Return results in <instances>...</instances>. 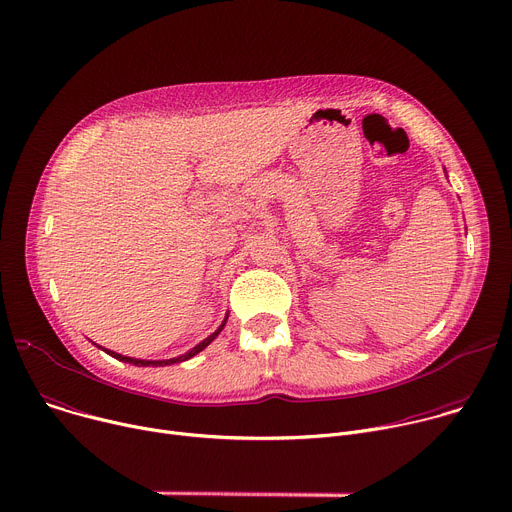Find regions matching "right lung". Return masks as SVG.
I'll list each match as a JSON object with an SVG mask.
<instances>
[{"instance_id": "obj_1", "label": "right lung", "mask_w": 512, "mask_h": 512, "mask_svg": "<svg viewBox=\"0 0 512 512\" xmlns=\"http://www.w3.org/2000/svg\"><path fill=\"white\" fill-rule=\"evenodd\" d=\"M229 318V316H227ZM227 318H225V322L218 326V330H214L208 338H204L200 344H196L192 350H188L186 354H182V356H178V358H168V360H137V358H129V356H123V354H117V352H113V350H107V348H103L107 354H111L113 358H117V360H123V362H129V364H137V367H166V364H174V362H182V360H188V358H192V356H196L200 350H204L218 334H221V330L225 328V324H227Z\"/></svg>"}]
</instances>
